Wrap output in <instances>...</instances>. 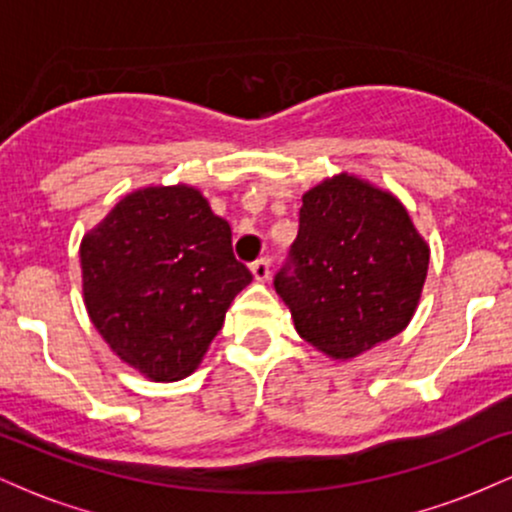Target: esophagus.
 <instances>
[{
  "label": "esophagus",
  "instance_id": "esophagus-1",
  "mask_svg": "<svg viewBox=\"0 0 512 512\" xmlns=\"http://www.w3.org/2000/svg\"><path fill=\"white\" fill-rule=\"evenodd\" d=\"M250 272H252V276H255V281H267L269 279V260H267V257L252 262Z\"/></svg>",
  "mask_w": 512,
  "mask_h": 512
}]
</instances>
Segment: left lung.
Masks as SVG:
<instances>
[{
  "label": "left lung",
  "instance_id": "left-lung-1",
  "mask_svg": "<svg viewBox=\"0 0 512 512\" xmlns=\"http://www.w3.org/2000/svg\"><path fill=\"white\" fill-rule=\"evenodd\" d=\"M428 257L426 238L390 190L337 173L303 195L293 272L281 269L274 289L305 342L351 361L409 325Z\"/></svg>",
  "mask_w": 512,
  "mask_h": 512
}]
</instances>
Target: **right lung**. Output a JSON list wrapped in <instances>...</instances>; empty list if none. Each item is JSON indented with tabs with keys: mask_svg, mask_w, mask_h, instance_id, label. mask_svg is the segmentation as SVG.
Here are the masks:
<instances>
[{
	"mask_svg": "<svg viewBox=\"0 0 512 512\" xmlns=\"http://www.w3.org/2000/svg\"><path fill=\"white\" fill-rule=\"evenodd\" d=\"M81 289L113 354L154 383L199 366L252 281L233 257L231 226L192 185L129 192L81 238Z\"/></svg>",
	"mask_w": 512,
	"mask_h": 512,
	"instance_id": "1",
	"label": "right lung"
}]
</instances>
